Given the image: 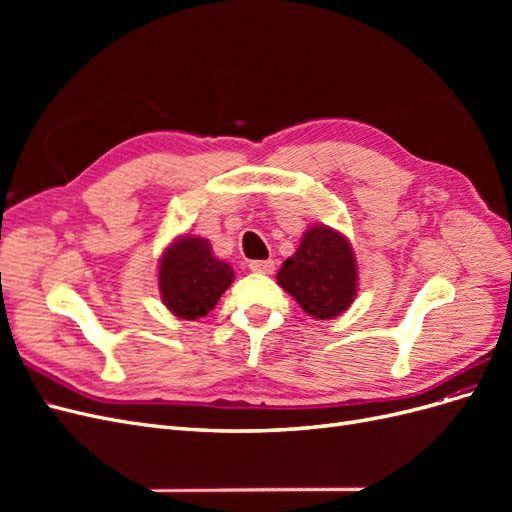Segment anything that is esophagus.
<instances>
[{
    "instance_id": "34e87169",
    "label": "esophagus",
    "mask_w": 512,
    "mask_h": 512,
    "mask_svg": "<svg viewBox=\"0 0 512 512\" xmlns=\"http://www.w3.org/2000/svg\"><path fill=\"white\" fill-rule=\"evenodd\" d=\"M247 267H250L254 273H265V275H269V273L275 271V262H273V260H252Z\"/></svg>"
}]
</instances>
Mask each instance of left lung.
Listing matches in <instances>:
<instances>
[{
  "instance_id": "1",
  "label": "left lung",
  "mask_w": 512,
  "mask_h": 512,
  "mask_svg": "<svg viewBox=\"0 0 512 512\" xmlns=\"http://www.w3.org/2000/svg\"><path fill=\"white\" fill-rule=\"evenodd\" d=\"M277 284L290 292L309 316L331 320L344 314L359 284L348 239L322 224L305 230L299 250L277 271Z\"/></svg>"
}]
</instances>
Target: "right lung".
<instances>
[{
  "mask_svg": "<svg viewBox=\"0 0 512 512\" xmlns=\"http://www.w3.org/2000/svg\"><path fill=\"white\" fill-rule=\"evenodd\" d=\"M158 280L162 301L170 312L183 320H196L211 312L235 280V273L213 256L207 239L181 237L164 252Z\"/></svg>",
  "mask_w": 512,
  "mask_h": 512,
  "instance_id": "obj_1",
  "label": "right lung"
}]
</instances>
